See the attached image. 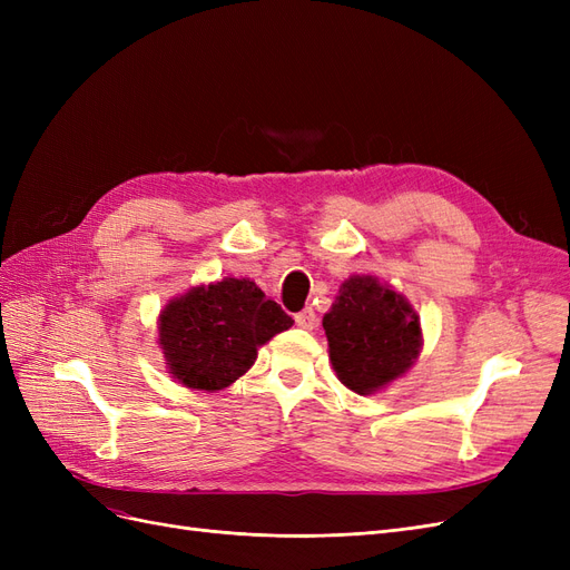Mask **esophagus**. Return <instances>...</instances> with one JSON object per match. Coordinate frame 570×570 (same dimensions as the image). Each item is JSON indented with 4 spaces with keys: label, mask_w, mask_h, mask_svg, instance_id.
<instances>
[{
    "label": "esophagus",
    "mask_w": 570,
    "mask_h": 570,
    "mask_svg": "<svg viewBox=\"0 0 570 570\" xmlns=\"http://www.w3.org/2000/svg\"><path fill=\"white\" fill-rule=\"evenodd\" d=\"M295 323L299 325V327H304V331H314V327L318 325V316H316V312L312 306H306L304 312H299L297 316H295Z\"/></svg>",
    "instance_id": "esophagus-1"
}]
</instances>
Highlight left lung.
I'll return each instance as SVG.
<instances>
[{
    "instance_id": "left-lung-1",
    "label": "left lung",
    "mask_w": 570,
    "mask_h": 570,
    "mask_svg": "<svg viewBox=\"0 0 570 570\" xmlns=\"http://www.w3.org/2000/svg\"><path fill=\"white\" fill-rule=\"evenodd\" d=\"M333 368L344 387L373 394L402 377L421 352V318L373 275H352L323 316Z\"/></svg>"
}]
</instances>
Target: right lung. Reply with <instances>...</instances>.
Returning a JSON list of instances; mask_svg holds the SVG:
<instances>
[{"instance_id": "1", "label": "right lung", "mask_w": 570, "mask_h": 570, "mask_svg": "<svg viewBox=\"0 0 570 570\" xmlns=\"http://www.w3.org/2000/svg\"><path fill=\"white\" fill-rule=\"evenodd\" d=\"M295 323L249 278H223L170 299L159 316L168 373L193 390L233 385L273 335Z\"/></svg>"}]
</instances>
